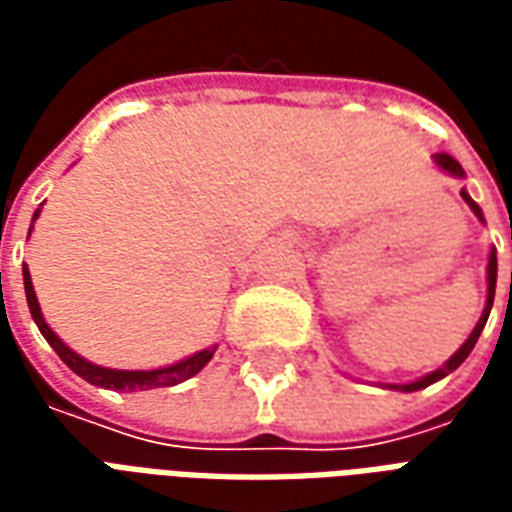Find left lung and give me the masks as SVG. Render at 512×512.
I'll use <instances>...</instances> for the list:
<instances>
[{
	"label": "left lung",
	"mask_w": 512,
	"mask_h": 512,
	"mask_svg": "<svg viewBox=\"0 0 512 512\" xmlns=\"http://www.w3.org/2000/svg\"><path fill=\"white\" fill-rule=\"evenodd\" d=\"M436 164H439L441 169H447L450 175H458V178H463V167H461V164H458V161H455V158L450 156V153H439V156H436ZM461 194H463V200L469 202V208H472V211L477 213L480 219H483V213H480V205H477V202H474L472 197L466 194V191H461ZM510 279H512V274H510ZM494 290H496V249H491V257H488V301H485L483 318L477 321V326H474V332L469 334V340H466V343H463L461 348H458V351H455V354L450 356V362H447V365H444V367H439V370H433L430 376L419 378V381H414V384L395 386V389H403V392H417V389H425V386L436 384L439 378L450 376L452 370H458V367L463 365V359L472 354L474 343H477V337H480L485 321H488V312H491V304H494Z\"/></svg>",
	"instance_id": "1"
}]
</instances>
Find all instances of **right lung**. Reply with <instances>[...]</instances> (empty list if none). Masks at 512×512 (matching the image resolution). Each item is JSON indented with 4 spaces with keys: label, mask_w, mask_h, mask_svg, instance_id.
Returning a JSON list of instances; mask_svg holds the SVG:
<instances>
[{
    "label": "right lung",
    "mask_w": 512,
    "mask_h": 512,
    "mask_svg": "<svg viewBox=\"0 0 512 512\" xmlns=\"http://www.w3.org/2000/svg\"><path fill=\"white\" fill-rule=\"evenodd\" d=\"M38 213L35 211V219H38ZM24 290H27V304L29 312H32V318L38 323L40 334L46 337V343L60 354V359L65 365L71 367L76 376H82L84 381H90L95 386H104V389H117V392H142V389H156V386H175L180 381H186V378L197 376L202 367L211 362L213 351H216V345L213 348H205L200 354L189 356V359H183L178 365H169L161 367V370H109V367H98L93 362H87L79 354H73L68 345L62 343L57 334L51 332L49 323L43 321V312H40V304L35 299V288H32V279H29V271L24 268Z\"/></svg>",
    "instance_id": "1"
}]
</instances>
